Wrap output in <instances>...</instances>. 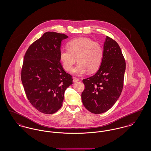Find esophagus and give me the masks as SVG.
<instances>
[{
  "label": "esophagus",
  "instance_id": "1",
  "mask_svg": "<svg viewBox=\"0 0 151 151\" xmlns=\"http://www.w3.org/2000/svg\"><path fill=\"white\" fill-rule=\"evenodd\" d=\"M79 79L78 78L76 77H73V82H77L79 81Z\"/></svg>",
  "mask_w": 151,
  "mask_h": 151
}]
</instances>
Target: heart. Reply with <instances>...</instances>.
I'll return each mask as SVG.
<instances>
[{
    "label": "heart",
    "instance_id": "1",
    "mask_svg": "<svg viewBox=\"0 0 151 151\" xmlns=\"http://www.w3.org/2000/svg\"><path fill=\"white\" fill-rule=\"evenodd\" d=\"M68 48L61 49L60 53L66 72L72 71L77 59L78 64L73 69V73L77 75H82L87 71L93 73L99 68L104 53L102 47L98 42L87 37H80L69 41Z\"/></svg>",
    "mask_w": 151,
    "mask_h": 151
}]
</instances>
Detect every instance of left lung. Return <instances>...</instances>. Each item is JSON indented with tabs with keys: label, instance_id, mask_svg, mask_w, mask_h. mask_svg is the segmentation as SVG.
<instances>
[{
	"label": "left lung",
	"instance_id": "obj_1",
	"mask_svg": "<svg viewBox=\"0 0 151 151\" xmlns=\"http://www.w3.org/2000/svg\"><path fill=\"white\" fill-rule=\"evenodd\" d=\"M102 64L95 74L83 79V106L93 114L108 111L118 99L123 87L126 61L118 44L106 36Z\"/></svg>",
	"mask_w": 151,
	"mask_h": 151
}]
</instances>
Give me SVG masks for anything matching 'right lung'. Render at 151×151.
Here are the masks:
<instances>
[{
	"mask_svg": "<svg viewBox=\"0 0 151 151\" xmlns=\"http://www.w3.org/2000/svg\"><path fill=\"white\" fill-rule=\"evenodd\" d=\"M65 34L45 32L27 49L21 72L26 96L38 111L52 114L62 106L64 93L73 83L72 76L60 62L62 40Z\"/></svg>",
	"mask_w": 151,
	"mask_h": 151,
	"instance_id": "1",
	"label": "right lung"
}]
</instances>
